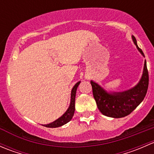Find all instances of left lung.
Here are the masks:
<instances>
[{
	"label": "left lung",
	"mask_w": 154,
	"mask_h": 154,
	"mask_svg": "<svg viewBox=\"0 0 154 154\" xmlns=\"http://www.w3.org/2000/svg\"><path fill=\"white\" fill-rule=\"evenodd\" d=\"M132 38L137 49L144 57V53L137 45L136 38ZM94 98L100 112L108 117L119 119L130 115L144 100L148 88L149 77L146 60L143 73L139 83L133 88L124 91H107L98 83L91 80Z\"/></svg>",
	"instance_id": "8db88e82"
}]
</instances>
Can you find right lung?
Segmentation results:
<instances>
[{"instance_id": "obj_1", "label": "right lung", "mask_w": 154, "mask_h": 154, "mask_svg": "<svg viewBox=\"0 0 154 154\" xmlns=\"http://www.w3.org/2000/svg\"><path fill=\"white\" fill-rule=\"evenodd\" d=\"M80 83V81L77 82L74 87L72 88L71 93V102H70V105L68 106V109L66 110V112L57 119L54 122H51V123L48 124V125H42V126H45L46 127H51V128H55V127H61V126L66 125L68 122L72 119L73 116H74V111H75V97H76V91H77V87H78L79 84Z\"/></svg>"}]
</instances>
